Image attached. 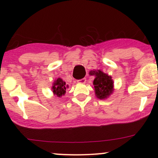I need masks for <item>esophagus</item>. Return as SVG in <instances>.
Here are the masks:
<instances>
[{"label":"esophagus","instance_id":"1","mask_svg":"<svg viewBox=\"0 0 158 158\" xmlns=\"http://www.w3.org/2000/svg\"><path fill=\"white\" fill-rule=\"evenodd\" d=\"M85 81H86V79H85V78L77 80V82H79V83H85Z\"/></svg>","mask_w":158,"mask_h":158}]
</instances>
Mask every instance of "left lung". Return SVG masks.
Segmentation results:
<instances>
[{"label": "left lung", "instance_id": "left-lung-1", "mask_svg": "<svg viewBox=\"0 0 158 158\" xmlns=\"http://www.w3.org/2000/svg\"><path fill=\"white\" fill-rule=\"evenodd\" d=\"M89 73L91 76H95L93 85L95 88L96 96L99 99H106L113 91V81L111 77L101 70H91Z\"/></svg>", "mask_w": 158, "mask_h": 158}]
</instances>
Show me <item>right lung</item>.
Returning <instances> with one entry per match:
<instances>
[{"label":"right lung","mask_w":158,"mask_h":158,"mask_svg":"<svg viewBox=\"0 0 158 158\" xmlns=\"http://www.w3.org/2000/svg\"><path fill=\"white\" fill-rule=\"evenodd\" d=\"M68 85H66V83L64 82L61 78H59L57 80L55 81L53 83V86H52V89L55 95L57 97H60L62 95H64L66 92V88H68Z\"/></svg>","instance_id":"1"}]
</instances>
